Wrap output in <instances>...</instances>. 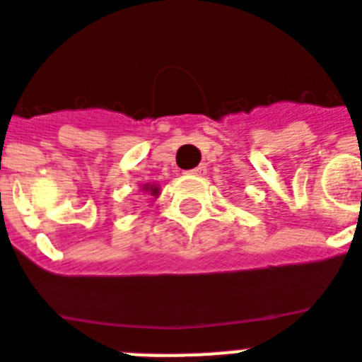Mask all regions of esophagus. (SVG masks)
Returning a JSON list of instances; mask_svg holds the SVG:
<instances>
[{"label":"esophagus","instance_id":"obj_1","mask_svg":"<svg viewBox=\"0 0 362 362\" xmlns=\"http://www.w3.org/2000/svg\"><path fill=\"white\" fill-rule=\"evenodd\" d=\"M188 174H192V175H205V174H206V168H205V166H203V165H199V166H196V168L190 170Z\"/></svg>","mask_w":362,"mask_h":362}]
</instances>
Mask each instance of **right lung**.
I'll use <instances>...</instances> for the list:
<instances>
[{
    "instance_id": "right-lung-1",
    "label": "right lung",
    "mask_w": 362,
    "mask_h": 362,
    "mask_svg": "<svg viewBox=\"0 0 362 362\" xmlns=\"http://www.w3.org/2000/svg\"><path fill=\"white\" fill-rule=\"evenodd\" d=\"M143 190H146V192H150V196H159V188L156 187V185H144Z\"/></svg>"
}]
</instances>
